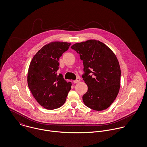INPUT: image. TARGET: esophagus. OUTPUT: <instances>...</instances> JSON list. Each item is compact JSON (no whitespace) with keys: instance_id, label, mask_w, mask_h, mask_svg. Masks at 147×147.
<instances>
[{"instance_id":"obj_1","label":"esophagus","mask_w":147,"mask_h":147,"mask_svg":"<svg viewBox=\"0 0 147 147\" xmlns=\"http://www.w3.org/2000/svg\"><path fill=\"white\" fill-rule=\"evenodd\" d=\"M80 81V78H77L76 79V80L74 81L73 82H74V83H78Z\"/></svg>"}]
</instances>
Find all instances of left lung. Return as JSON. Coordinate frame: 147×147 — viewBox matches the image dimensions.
Returning <instances> with one entry per match:
<instances>
[{
    "label": "left lung",
    "mask_w": 147,
    "mask_h": 147,
    "mask_svg": "<svg viewBox=\"0 0 147 147\" xmlns=\"http://www.w3.org/2000/svg\"><path fill=\"white\" fill-rule=\"evenodd\" d=\"M71 48L80 54L83 63L82 78L88 86L82 97L83 102L95 111L107 109L120 88L121 69L114 52L95 39L76 43Z\"/></svg>",
    "instance_id": "left-lung-1"
}]
</instances>
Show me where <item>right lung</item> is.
<instances>
[{"instance_id":"add662e5","label":"right lung","mask_w":147,"mask_h":147,"mask_svg":"<svg viewBox=\"0 0 147 147\" xmlns=\"http://www.w3.org/2000/svg\"><path fill=\"white\" fill-rule=\"evenodd\" d=\"M71 43L52 42L44 46L34 56L28 72L29 88L36 101L43 108L52 110L65 102L71 89L61 74L57 76L59 58Z\"/></svg>"}]
</instances>
